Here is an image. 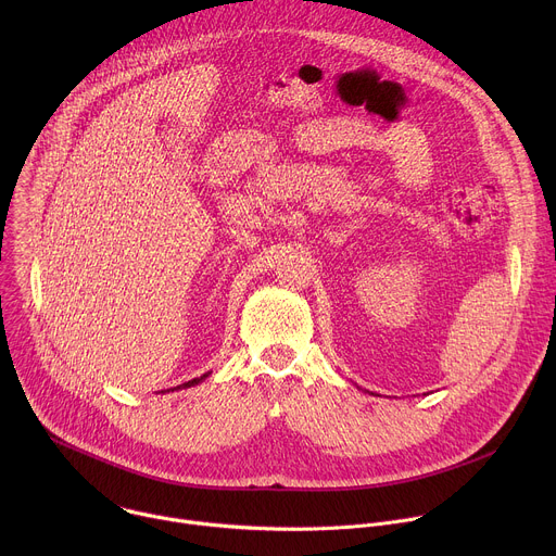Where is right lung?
I'll list each match as a JSON object with an SVG mask.
<instances>
[{"mask_svg": "<svg viewBox=\"0 0 556 556\" xmlns=\"http://www.w3.org/2000/svg\"><path fill=\"white\" fill-rule=\"evenodd\" d=\"M208 374H211V371H208ZM208 374H204V376H200V378H193V380H189V382H185V384H178V387H176V389H182V387H185V389H187V387H193V384H198V382H202V380H204V378H206V376H208ZM167 391H169V389H167ZM172 391H174V389H172Z\"/></svg>", "mask_w": 556, "mask_h": 556, "instance_id": "right-lung-1", "label": "right lung"}]
</instances>
